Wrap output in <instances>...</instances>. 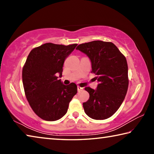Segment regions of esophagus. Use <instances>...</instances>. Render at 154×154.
Masks as SVG:
<instances>
[{
  "instance_id": "esophagus-1",
  "label": "esophagus",
  "mask_w": 154,
  "mask_h": 154,
  "mask_svg": "<svg viewBox=\"0 0 154 154\" xmlns=\"http://www.w3.org/2000/svg\"><path fill=\"white\" fill-rule=\"evenodd\" d=\"M83 90V88H82V87H80V86H77L78 92H80V91H82Z\"/></svg>"
}]
</instances>
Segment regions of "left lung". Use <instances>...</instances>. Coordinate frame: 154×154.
Returning <instances> with one entry per match:
<instances>
[{
	"mask_svg": "<svg viewBox=\"0 0 154 154\" xmlns=\"http://www.w3.org/2000/svg\"><path fill=\"white\" fill-rule=\"evenodd\" d=\"M76 49L90 59L92 72L99 82L96 90L85 88L90 94L89 100L83 103L85 113L98 120L110 118L123 103L128 88L126 59L111 42L94 41Z\"/></svg>",
	"mask_w": 154,
	"mask_h": 154,
	"instance_id": "left-lung-1",
	"label": "left lung"
}]
</instances>
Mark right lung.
Returning a JSON list of instances; mask_svg holds the SVG:
<instances>
[{"mask_svg":"<svg viewBox=\"0 0 154 154\" xmlns=\"http://www.w3.org/2000/svg\"><path fill=\"white\" fill-rule=\"evenodd\" d=\"M77 45L45 43L31 50L23 66L26 97L33 111L44 120L62 118L77 92L75 83L65 85L57 77H62L65 59Z\"/></svg>","mask_w":154,"mask_h":154,"instance_id":"1","label":"right lung"}]
</instances>
